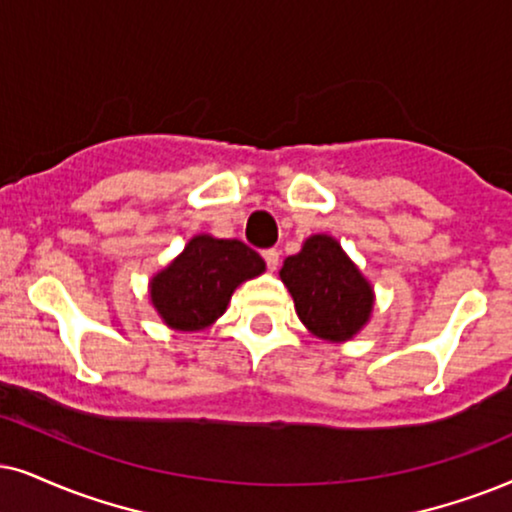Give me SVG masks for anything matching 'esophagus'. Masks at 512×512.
I'll use <instances>...</instances> for the list:
<instances>
[{
    "mask_svg": "<svg viewBox=\"0 0 512 512\" xmlns=\"http://www.w3.org/2000/svg\"><path fill=\"white\" fill-rule=\"evenodd\" d=\"M262 257H264V262H267V267L274 271L276 267H278V250L276 248H267V250H262Z\"/></svg>",
    "mask_w": 512,
    "mask_h": 512,
    "instance_id": "34e87169",
    "label": "esophagus"
}]
</instances>
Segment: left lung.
Masks as SVG:
<instances>
[{"label": "left lung", "mask_w": 512, "mask_h": 512, "mask_svg": "<svg viewBox=\"0 0 512 512\" xmlns=\"http://www.w3.org/2000/svg\"><path fill=\"white\" fill-rule=\"evenodd\" d=\"M278 274L293 295L297 316L316 338L352 340L371 319V283L333 236H309Z\"/></svg>", "instance_id": "1"}]
</instances>
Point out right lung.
Here are the masks:
<instances>
[{"label": "right lung", "instance_id": "right-lung-1", "mask_svg": "<svg viewBox=\"0 0 512 512\" xmlns=\"http://www.w3.org/2000/svg\"><path fill=\"white\" fill-rule=\"evenodd\" d=\"M267 264L236 238L193 236L181 255L151 278V302L165 326L203 331L226 312L234 290Z\"/></svg>", "mask_w": 512, "mask_h": 512}]
</instances>
